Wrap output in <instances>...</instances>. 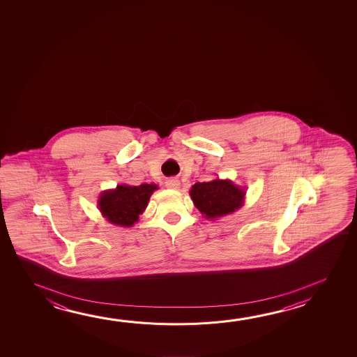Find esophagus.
Segmentation results:
<instances>
[{
	"mask_svg": "<svg viewBox=\"0 0 357 357\" xmlns=\"http://www.w3.org/2000/svg\"><path fill=\"white\" fill-rule=\"evenodd\" d=\"M165 185H167V188H169V189H178L179 185H181V183H179V181H176V179H169V181H165Z\"/></svg>",
	"mask_w": 357,
	"mask_h": 357,
	"instance_id": "34e87169",
	"label": "esophagus"
}]
</instances>
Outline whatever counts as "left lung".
<instances>
[{
    "label": "left lung",
    "mask_w": 357,
    "mask_h": 357,
    "mask_svg": "<svg viewBox=\"0 0 357 357\" xmlns=\"http://www.w3.org/2000/svg\"><path fill=\"white\" fill-rule=\"evenodd\" d=\"M189 194L202 215L205 219L215 220L240 209L245 202L246 192L244 188L236 185L230 179L218 178L195 183Z\"/></svg>",
    "instance_id": "1"
}]
</instances>
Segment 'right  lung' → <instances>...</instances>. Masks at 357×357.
<instances>
[{
	"instance_id": "obj_1",
	"label": "right lung",
	"mask_w": 357,
	"mask_h": 357,
	"mask_svg": "<svg viewBox=\"0 0 357 357\" xmlns=\"http://www.w3.org/2000/svg\"><path fill=\"white\" fill-rule=\"evenodd\" d=\"M158 189L157 184L128 185L119 184L114 189H107L98 198V209L108 222L119 227L130 228L139 220L146 211L153 192Z\"/></svg>"
}]
</instances>
